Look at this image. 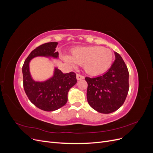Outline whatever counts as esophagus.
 Returning <instances> with one entry per match:
<instances>
[{
	"label": "esophagus",
	"mask_w": 153,
	"mask_h": 153,
	"mask_svg": "<svg viewBox=\"0 0 153 153\" xmlns=\"http://www.w3.org/2000/svg\"><path fill=\"white\" fill-rule=\"evenodd\" d=\"M84 76H82V75H80V74H76V79H77L78 80L84 79Z\"/></svg>",
	"instance_id": "1"
}]
</instances>
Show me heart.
<instances>
[{
	"label": "heart",
	"mask_w": 153,
	"mask_h": 153,
	"mask_svg": "<svg viewBox=\"0 0 153 153\" xmlns=\"http://www.w3.org/2000/svg\"><path fill=\"white\" fill-rule=\"evenodd\" d=\"M114 59L112 51L101 46L78 47L71 51V57L64 56L68 64L83 65L84 70L91 75H98L111 66Z\"/></svg>",
	"instance_id": "heart-1"
}]
</instances>
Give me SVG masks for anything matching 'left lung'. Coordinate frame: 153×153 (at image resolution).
<instances>
[{"label": "left lung", "instance_id": "left-lung-1", "mask_svg": "<svg viewBox=\"0 0 153 153\" xmlns=\"http://www.w3.org/2000/svg\"><path fill=\"white\" fill-rule=\"evenodd\" d=\"M112 66L103 75L85 77L88 87L87 99L97 112L110 114L123 105L129 91V72L126 64L118 53Z\"/></svg>", "mask_w": 153, "mask_h": 153}]
</instances>
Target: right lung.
<instances>
[{
  "label": "right lung",
  "instance_id": "1",
  "mask_svg": "<svg viewBox=\"0 0 153 153\" xmlns=\"http://www.w3.org/2000/svg\"><path fill=\"white\" fill-rule=\"evenodd\" d=\"M57 44L50 42L39 46L30 52L22 67L24 88L27 97L37 107L47 112L65 105L69 89L77 82L75 73H63L57 68H55L53 76L47 80L36 82L32 79L29 71L30 61L38 56L58 58L59 53L55 52Z\"/></svg>",
  "mask_w": 153,
  "mask_h": 153
}]
</instances>
